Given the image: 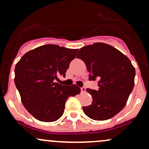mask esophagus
I'll return each instance as SVG.
<instances>
[{"label": "esophagus", "instance_id": "34e87169", "mask_svg": "<svg viewBox=\"0 0 149 149\" xmlns=\"http://www.w3.org/2000/svg\"><path fill=\"white\" fill-rule=\"evenodd\" d=\"M81 92H82V93H85V92H86V88H85V87L81 88Z\"/></svg>", "mask_w": 149, "mask_h": 149}]
</instances>
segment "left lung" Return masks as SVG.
<instances>
[{
  "label": "left lung",
  "mask_w": 149,
  "mask_h": 149,
  "mask_svg": "<svg viewBox=\"0 0 149 149\" xmlns=\"http://www.w3.org/2000/svg\"><path fill=\"white\" fill-rule=\"evenodd\" d=\"M76 57L86 63L90 81L98 80L97 91L86 89L93 102L83 107V112L94 120L112 118L125 107L133 90L134 67L122 52L104 43L82 47Z\"/></svg>",
  "instance_id": "left-lung-1"
}]
</instances>
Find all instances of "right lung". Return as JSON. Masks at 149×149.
I'll use <instances>...</instances> for the list:
<instances>
[{
    "mask_svg": "<svg viewBox=\"0 0 149 149\" xmlns=\"http://www.w3.org/2000/svg\"><path fill=\"white\" fill-rule=\"evenodd\" d=\"M78 50L43 45L26 53L16 64L15 84L24 107L37 120H58L64 112L67 99L81 93L76 85L56 83L58 76L65 77Z\"/></svg>",
    "mask_w": 149,
    "mask_h": 149,
    "instance_id": "right-lung-1",
    "label": "right lung"
}]
</instances>
